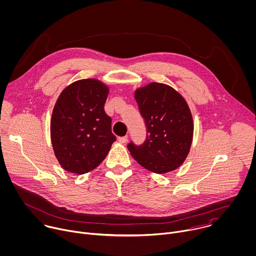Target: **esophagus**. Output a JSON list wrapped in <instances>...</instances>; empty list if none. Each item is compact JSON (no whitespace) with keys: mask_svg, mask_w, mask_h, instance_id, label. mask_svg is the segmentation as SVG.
I'll return each instance as SVG.
<instances>
[{"mask_svg":"<svg viewBox=\"0 0 256 256\" xmlns=\"http://www.w3.org/2000/svg\"><path fill=\"white\" fill-rule=\"evenodd\" d=\"M118 140V142H122V144H126V142H128V136H120Z\"/></svg>","mask_w":256,"mask_h":256,"instance_id":"34e87169","label":"esophagus"}]
</instances>
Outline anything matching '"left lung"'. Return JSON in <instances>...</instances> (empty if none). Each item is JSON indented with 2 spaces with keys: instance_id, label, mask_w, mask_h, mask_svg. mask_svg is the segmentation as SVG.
<instances>
[{
  "instance_id": "obj_1",
  "label": "left lung",
  "mask_w": 256,
  "mask_h": 256,
  "mask_svg": "<svg viewBox=\"0 0 256 256\" xmlns=\"http://www.w3.org/2000/svg\"><path fill=\"white\" fill-rule=\"evenodd\" d=\"M134 98L146 126L142 144H128L144 168L164 174L186 160L193 140V118L183 96L166 84L152 82L136 90Z\"/></svg>"
}]
</instances>
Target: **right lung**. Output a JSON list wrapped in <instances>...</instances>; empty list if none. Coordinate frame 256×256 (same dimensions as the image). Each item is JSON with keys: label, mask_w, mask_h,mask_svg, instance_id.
Listing matches in <instances>:
<instances>
[{"label": "right lung", "mask_w": 256, "mask_h": 256, "mask_svg": "<svg viewBox=\"0 0 256 256\" xmlns=\"http://www.w3.org/2000/svg\"><path fill=\"white\" fill-rule=\"evenodd\" d=\"M108 88L94 78L71 83L53 108L50 132L54 154L67 172L82 175L94 170L116 140L104 112Z\"/></svg>", "instance_id": "add662e5"}]
</instances>
